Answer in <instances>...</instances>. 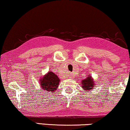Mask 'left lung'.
<instances>
[{
    "instance_id": "obj_1",
    "label": "left lung",
    "mask_w": 130,
    "mask_h": 130,
    "mask_svg": "<svg viewBox=\"0 0 130 130\" xmlns=\"http://www.w3.org/2000/svg\"><path fill=\"white\" fill-rule=\"evenodd\" d=\"M82 88L84 90H86L87 91L89 90L90 89H92L93 88V86L95 85L94 82L93 81V79H92L90 76H89L86 78V79H83L82 81Z\"/></svg>"
}]
</instances>
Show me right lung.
<instances>
[{
    "mask_svg": "<svg viewBox=\"0 0 130 130\" xmlns=\"http://www.w3.org/2000/svg\"><path fill=\"white\" fill-rule=\"evenodd\" d=\"M40 80V85L41 86L42 89L53 93L57 89L60 79L54 73L49 72L42 79H41Z\"/></svg>",
    "mask_w": 130,
    "mask_h": 130,
    "instance_id": "1",
    "label": "right lung"
}]
</instances>
